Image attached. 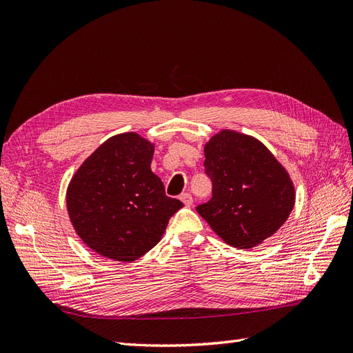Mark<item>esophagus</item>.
<instances>
[{
    "mask_svg": "<svg viewBox=\"0 0 353 353\" xmlns=\"http://www.w3.org/2000/svg\"><path fill=\"white\" fill-rule=\"evenodd\" d=\"M179 200L184 203V206H185V208H190L191 205H193V197H191V194H190V193H184V194H181Z\"/></svg>",
    "mask_w": 353,
    "mask_h": 353,
    "instance_id": "34e87169",
    "label": "esophagus"
}]
</instances>
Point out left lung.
Instances as JSON below:
<instances>
[{
    "label": "left lung",
    "instance_id": "1",
    "mask_svg": "<svg viewBox=\"0 0 353 353\" xmlns=\"http://www.w3.org/2000/svg\"><path fill=\"white\" fill-rule=\"evenodd\" d=\"M205 157L213 193L196 209L218 237L252 249L284 225L294 208V184L258 138L222 130L205 144Z\"/></svg>",
    "mask_w": 353,
    "mask_h": 353
}]
</instances>
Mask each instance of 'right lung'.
I'll list each match as a JSON object with an SVG mask.
<instances>
[{
    "mask_svg": "<svg viewBox=\"0 0 353 353\" xmlns=\"http://www.w3.org/2000/svg\"><path fill=\"white\" fill-rule=\"evenodd\" d=\"M154 144L137 132L104 141L72 176L66 206L81 240L104 258L132 262L152 250L183 203L150 169Z\"/></svg>",
    "mask_w": 353,
    "mask_h": 353,
    "instance_id": "add662e5",
    "label": "right lung"
}]
</instances>
